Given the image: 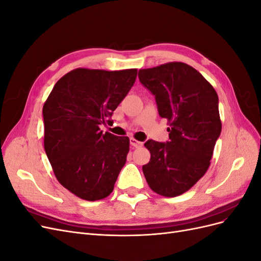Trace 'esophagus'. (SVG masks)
Here are the masks:
<instances>
[{"instance_id": "1", "label": "esophagus", "mask_w": 261, "mask_h": 261, "mask_svg": "<svg viewBox=\"0 0 261 261\" xmlns=\"http://www.w3.org/2000/svg\"><path fill=\"white\" fill-rule=\"evenodd\" d=\"M130 145L133 147H135V148H139V147L143 146V143H140V141L136 140L135 138H130Z\"/></svg>"}]
</instances>
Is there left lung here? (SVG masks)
Returning <instances> with one entry per match:
<instances>
[{
  "mask_svg": "<svg viewBox=\"0 0 261 261\" xmlns=\"http://www.w3.org/2000/svg\"><path fill=\"white\" fill-rule=\"evenodd\" d=\"M140 83L155 97L167 118L169 141L148 140L150 161L143 167L149 187L164 197L186 193L207 172L221 134L219 98L198 70L181 62L139 69Z\"/></svg>",
  "mask_w": 261,
  "mask_h": 261,
  "instance_id": "obj_1",
  "label": "left lung"
}]
</instances>
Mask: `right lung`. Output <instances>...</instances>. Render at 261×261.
Listing matches in <instances>:
<instances>
[{"label":"right lung","instance_id":"add662e5","mask_svg":"<svg viewBox=\"0 0 261 261\" xmlns=\"http://www.w3.org/2000/svg\"><path fill=\"white\" fill-rule=\"evenodd\" d=\"M137 69L76 68L54 85L44 102V150L54 175L70 193L94 201L113 192L129 138L100 130L128 93Z\"/></svg>","mask_w":261,"mask_h":261}]
</instances>
